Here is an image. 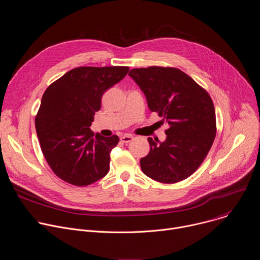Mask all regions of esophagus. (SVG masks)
<instances>
[{
	"mask_svg": "<svg viewBox=\"0 0 260 260\" xmlns=\"http://www.w3.org/2000/svg\"><path fill=\"white\" fill-rule=\"evenodd\" d=\"M132 140H134V137L132 135H124L120 137V141L123 143H129Z\"/></svg>",
	"mask_w": 260,
	"mask_h": 260,
	"instance_id": "esophagus-1",
	"label": "esophagus"
}]
</instances>
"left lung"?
<instances>
[{"label":"left lung","instance_id":"8db88e82","mask_svg":"<svg viewBox=\"0 0 260 260\" xmlns=\"http://www.w3.org/2000/svg\"><path fill=\"white\" fill-rule=\"evenodd\" d=\"M128 75L144 92L151 112L169 125L164 142L148 138L143 173L161 183L188 178L202 165L216 136L215 108L209 93L176 68L133 69Z\"/></svg>","mask_w":260,"mask_h":260}]
</instances>
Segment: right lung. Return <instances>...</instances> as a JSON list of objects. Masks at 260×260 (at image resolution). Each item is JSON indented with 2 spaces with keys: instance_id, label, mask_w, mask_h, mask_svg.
Here are the masks:
<instances>
[{
  "instance_id": "right-lung-1",
  "label": "right lung",
  "mask_w": 260,
  "mask_h": 260,
  "mask_svg": "<svg viewBox=\"0 0 260 260\" xmlns=\"http://www.w3.org/2000/svg\"><path fill=\"white\" fill-rule=\"evenodd\" d=\"M128 67H79L67 72L45 90L35 124L41 149L61 180L86 186L110 169V153L119 138L89 128L104 92L121 81Z\"/></svg>"
}]
</instances>
